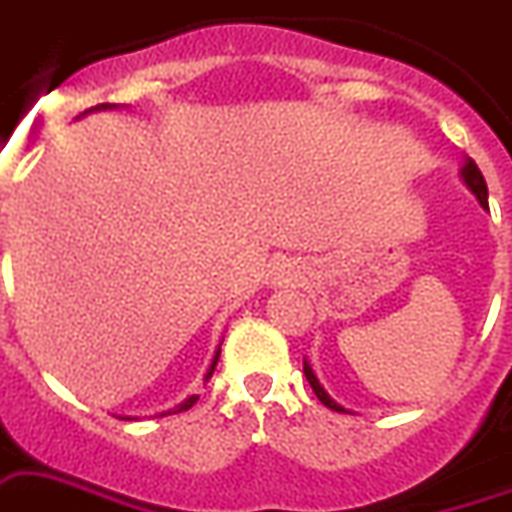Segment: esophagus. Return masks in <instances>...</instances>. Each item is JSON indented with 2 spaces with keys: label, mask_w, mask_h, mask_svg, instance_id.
<instances>
[{
  "label": "esophagus",
  "mask_w": 512,
  "mask_h": 512,
  "mask_svg": "<svg viewBox=\"0 0 512 512\" xmlns=\"http://www.w3.org/2000/svg\"><path fill=\"white\" fill-rule=\"evenodd\" d=\"M278 278H284V273H278Z\"/></svg>",
  "instance_id": "1"
}]
</instances>
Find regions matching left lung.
I'll return each instance as SVG.
<instances>
[{"label":"left lung","mask_w":512,"mask_h":512,"mask_svg":"<svg viewBox=\"0 0 512 512\" xmlns=\"http://www.w3.org/2000/svg\"><path fill=\"white\" fill-rule=\"evenodd\" d=\"M463 181H465V184H468V189H471L473 194L479 197L481 207H489V199H486V181H484V176H481L479 165H476V162H473V160H465V165H463ZM305 376H307V381H310V386H313L315 397H318V400H321L323 405L331 407V410H336V413H344V407L336 405V402L331 400V397H328L326 392H323V386L318 384V378H315L313 368H310V365H307V363H305Z\"/></svg>","instance_id":"1"}]
</instances>
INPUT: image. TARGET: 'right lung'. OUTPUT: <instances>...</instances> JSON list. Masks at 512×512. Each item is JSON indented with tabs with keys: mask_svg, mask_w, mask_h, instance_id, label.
<instances>
[{
	"mask_svg": "<svg viewBox=\"0 0 512 512\" xmlns=\"http://www.w3.org/2000/svg\"><path fill=\"white\" fill-rule=\"evenodd\" d=\"M107 107H115V105H97V107H91V110H86V112H94V110H107ZM86 112H83V115H86ZM218 357H220V350L215 352V357H213V365H210V371H207V376L205 378H210L213 376V371H215V365H218ZM199 400V394H191L189 400H184L181 402V405L176 407V413H181V410H189L191 405H194V402Z\"/></svg>",
	"mask_w": 512,
	"mask_h": 512,
	"instance_id": "obj_1",
	"label": "right lung"
}]
</instances>
